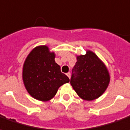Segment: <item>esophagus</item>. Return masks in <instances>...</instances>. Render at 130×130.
<instances>
[{"label": "esophagus", "mask_w": 130, "mask_h": 130, "mask_svg": "<svg viewBox=\"0 0 130 130\" xmlns=\"http://www.w3.org/2000/svg\"><path fill=\"white\" fill-rule=\"evenodd\" d=\"M66 75L69 78H70V72H68V73H66Z\"/></svg>", "instance_id": "34e87169"}]
</instances>
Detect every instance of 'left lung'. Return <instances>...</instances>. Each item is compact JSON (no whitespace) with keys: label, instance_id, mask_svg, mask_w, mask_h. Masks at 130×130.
Returning a JSON list of instances; mask_svg holds the SVG:
<instances>
[{"label":"left lung","instance_id":"obj_1","mask_svg":"<svg viewBox=\"0 0 130 130\" xmlns=\"http://www.w3.org/2000/svg\"><path fill=\"white\" fill-rule=\"evenodd\" d=\"M110 80L108 70L98 55L90 50L77 56L70 84L80 98L91 101L105 92Z\"/></svg>","mask_w":130,"mask_h":130}]
</instances>
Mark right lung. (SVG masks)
Wrapping results in <instances>:
<instances>
[{
    "label": "right lung",
    "mask_w": 130,
    "mask_h": 130,
    "mask_svg": "<svg viewBox=\"0 0 130 130\" xmlns=\"http://www.w3.org/2000/svg\"><path fill=\"white\" fill-rule=\"evenodd\" d=\"M55 55L46 45L35 47L26 58L23 68L25 89L33 98L48 101L56 95L59 87L70 82L55 61Z\"/></svg>",
    "instance_id": "add662e5"
}]
</instances>
